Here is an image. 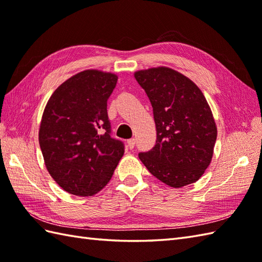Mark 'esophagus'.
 Returning <instances> with one entry per match:
<instances>
[{"label":"esophagus","instance_id":"34e87169","mask_svg":"<svg viewBox=\"0 0 262 262\" xmlns=\"http://www.w3.org/2000/svg\"><path fill=\"white\" fill-rule=\"evenodd\" d=\"M135 143H136L135 138H130V140H128V142H127V144H128V147H129L130 149H132V148H134V146H135Z\"/></svg>","mask_w":262,"mask_h":262}]
</instances>
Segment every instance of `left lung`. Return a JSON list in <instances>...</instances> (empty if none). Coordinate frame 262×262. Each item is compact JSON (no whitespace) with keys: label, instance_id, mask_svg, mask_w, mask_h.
<instances>
[{"label":"left lung","instance_id":"1","mask_svg":"<svg viewBox=\"0 0 262 262\" xmlns=\"http://www.w3.org/2000/svg\"><path fill=\"white\" fill-rule=\"evenodd\" d=\"M134 76L151 101L157 127V144L138 158L170 187L196 182L210 164L217 137L207 100L190 79L165 66Z\"/></svg>","mask_w":262,"mask_h":262}]
</instances>
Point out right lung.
<instances>
[{
	"label": "right lung",
	"mask_w": 262,
	"mask_h": 262,
	"mask_svg": "<svg viewBox=\"0 0 262 262\" xmlns=\"http://www.w3.org/2000/svg\"><path fill=\"white\" fill-rule=\"evenodd\" d=\"M118 76L85 70L62 83L43 110L39 145L57 185L75 196H93L107 185L124 155L111 138L107 100Z\"/></svg>",
	"instance_id": "add662e5"
}]
</instances>
